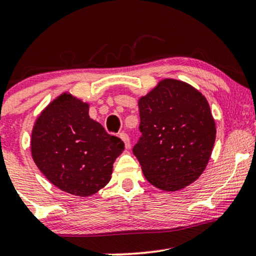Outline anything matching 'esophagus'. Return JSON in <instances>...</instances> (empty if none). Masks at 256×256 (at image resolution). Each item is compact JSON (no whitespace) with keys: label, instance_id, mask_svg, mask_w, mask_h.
I'll list each match as a JSON object with an SVG mask.
<instances>
[{"label":"esophagus","instance_id":"obj_1","mask_svg":"<svg viewBox=\"0 0 256 256\" xmlns=\"http://www.w3.org/2000/svg\"><path fill=\"white\" fill-rule=\"evenodd\" d=\"M119 137L122 138V142L125 143V146H126V148H130V138H128V134H126V132H120V134H119Z\"/></svg>","mask_w":256,"mask_h":256}]
</instances>
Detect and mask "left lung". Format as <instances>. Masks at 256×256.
Returning a JSON list of instances; mask_svg holds the SVG:
<instances>
[{"mask_svg": "<svg viewBox=\"0 0 256 256\" xmlns=\"http://www.w3.org/2000/svg\"><path fill=\"white\" fill-rule=\"evenodd\" d=\"M140 137L134 156L149 183L174 192L204 171L216 140V122L201 92L174 79L160 82L140 100Z\"/></svg>", "mask_w": 256, "mask_h": 256, "instance_id": "left-lung-1", "label": "left lung"}]
</instances>
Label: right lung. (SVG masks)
<instances>
[{"instance_id": "1", "label": "right lung", "mask_w": 256, "mask_h": 256, "mask_svg": "<svg viewBox=\"0 0 256 256\" xmlns=\"http://www.w3.org/2000/svg\"><path fill=\"white\" fill-rule=\"evenodd\" d=\"M124 142L89 116V106L64 94L42 112L32 130L34 164L49 182L76 196H90L110 180Z\"/></svg>"}]
</instances>
